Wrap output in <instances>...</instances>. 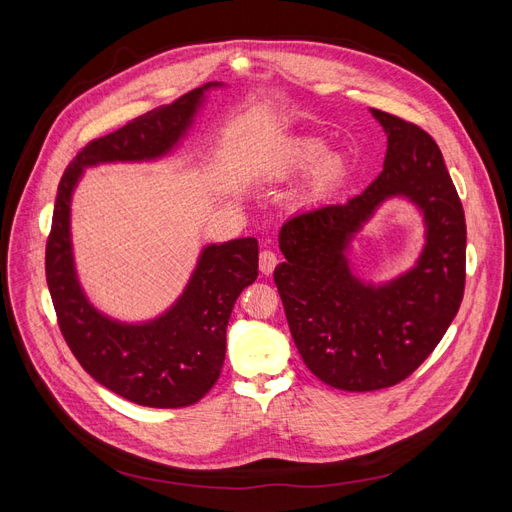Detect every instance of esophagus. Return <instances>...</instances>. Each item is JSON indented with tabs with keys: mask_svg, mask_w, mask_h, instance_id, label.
<instances>
[{
	"mask_svg": "<svg viewBox=\"0 0 512 512\" xmlns=\"http://www.w3.org/2000/svg\"><path fill=\"white\" fill-rule=\"evenodd\" d=\"M277 262H280V260H277V254L273 250H262L260 256H258V267L265 275L273 273V269L277 267Z\"/></svg>",
	"mask_w": 512,
	"mask_h": 512,
	"instance_id": "1",
	"label": "esophagus"
}]
</instances>
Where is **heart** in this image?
<instances>
[{"label":"heart","mask_w":512,"mask_h":512,"mask_svg":"<svg viewBox=\"0 0 512 512\" xmlns=\"http://www.w3.org/2000/svg\"><path fill=\"white\" fill-rule=\"evenodd\" d=\"M320 138L294 136L277 147L267 162L271 179H290L309 168L301 185L303 203H322L342 188L348 177V158L339 151H327Z\"/></svg>","instance_id":"obj_1"}]
</instances>
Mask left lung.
<instances>
[{
  "mask_svg": "<svg viewBox=\"0 0 512 512\" xmlns=\"http://www.w3.org/2000/svg\"><path fill=\"white\" fill-rule=\"evenodd\" d=\"M371 115L389 141L382 173L344 205L290 218L280 230L286 262L273 273L303 363L324 384L352 393L406 380L440 344L466 288V215L440 147L410 121L378 108ZM393 195L424 211L426 247L408 274L363 285L345 252Z\"/></svg>",
  "mask_w": 512,
  "mask_h": 512,
  "instance_id": "left-lung-1",
  "label": "left lung"
}]
</instances>
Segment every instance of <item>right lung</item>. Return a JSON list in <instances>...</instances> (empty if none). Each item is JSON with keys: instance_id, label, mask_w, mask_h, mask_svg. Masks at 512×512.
<instances>
[{"instance_id": "1", "label": "right lung", "mask_w": 512, "mask_h": 512, "mask_svg": "<svg viewBox=\"0 0 512 512\" xmlns=\"http://www.w3.org/2000/svg\"><path fill=\"white\" fill-rule=\"evenodd\" d=\"M218 85L192 89L173 104L153 108L87 143L57 188L44 265L61 335L91 378L138 406H192L218 382L232 307L258 277V241L247 237L207 245L190 284L166 314L143 324L117 322L87 301L76 280L70 200L85 166L156 160L168 153L192 126L205 91Z\"/></svg>"}]
</instances>
